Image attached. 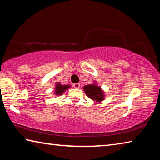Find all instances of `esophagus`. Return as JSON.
Here are the masks:
<instances>
[{"label":"esophagus","instance_id":"34e87169","mask_svg":"<svg viewBox=\"0 0 160 160\" xmlns=\"http://www.w3.org/2000/svg\"><path fill=\"white\" fill-rule=\"evenodd\" d=\"M73 87H74L75 88H76V89L80 88V83H75V84H73Z\"/></svg>","mask_w":160,"mask_h":160}]
</instances>
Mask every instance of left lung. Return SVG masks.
<instances>
[{
	"instance_id": "8db88e82",
	"label": "left lung",
	"mask_w": 160,
	"mask_h": 160,
	"mask_svg": "<svg viewBox=\"0 0 160 160\" xmlns=\"http://www.w3.org/2000/svg\"><path fill=\"white\" fill-rule=\"evenodd\" d=\"M87 96L96 102H101L104 99V95L101 88L96 85H88L83 88Z\"/></svg>"
}]
</instances>
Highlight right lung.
<instances>
[{
    "label": "right lung",
    "instance_id": "add662e5",
    "mask_svg": "<svg viewBox=\"0 0 160 160\" xmlns=\"http://www.w3.org/2000/svg\"><path fill=\"white\" fill-rule=\"evenodd\" d=\"M69 88L70 85H63L60 83H57L55 88V94L57 95H61Z\"/></svg>",
    "mask_w": 160,
    "mask_h": 160
}]
</instances>
